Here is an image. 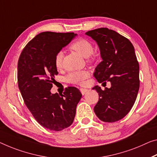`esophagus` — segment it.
Segmentation results:
<instances>
[{"mask_svg":"<svg viewBox=\"0 0 157 157\" xmlns=\"http://www.w3.org/2000/svg\"><path fill=\"white\" fill-rule=\"evenodd\" d=\"M80 90H81V94L82 95H85V94L88 92V89H86V88H81V89H80Z\"/></svg>","mask_w":157,"mask_h":157,"instance_id":"1","label":"esophagus"}]
</instances>
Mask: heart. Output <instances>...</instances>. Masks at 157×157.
Instances as JSON below:
<instances>
[{"mask_svg": "<svg viewBox=\"0 0 157 157\" xmlns=\"http://www.w3.org/2000/svg\"><path fill=\"white\" fill-rule=\"evenodd\" d=\"M71 50L76 51L77 53L81 55L82 57L88 58L93 53V46L88 40L86 39H78L70 45ZM64 54L62 51L57 52L55 57V65L57 69H60L62 67V59ZM90 76V73L88 71H79L70 73L67 76V81L69 83L81 84L83 83L84 80Z\"/></svg>", "mask_w": 157, "mask_h": 157, "instance_id": "obj_1", "label": "heart"}]
</instances>
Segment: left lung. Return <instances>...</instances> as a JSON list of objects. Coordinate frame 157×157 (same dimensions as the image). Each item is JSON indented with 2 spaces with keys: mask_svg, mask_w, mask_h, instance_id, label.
<instances>
[{
  "mask_svg": "<svg viewBox=\"0 0 157 157\" xmlns=\"http://www.w3.org/2000/svg\"><path fill=\"white\" fill-rule=\"evenodd\" d=\"M86 35L97 43L102 58L94 77L100 83H111L104 90L98 86L93 88L100 96L94 112L104 122L117 121L131 109L139 90V64L134 47L128 38L107 28L89 31Z\"/></svg>",
  "mask_w": 157,
  "mask_h": 157,
  "instance_id": "1",
  "label": "left lung"
}]
</instances>
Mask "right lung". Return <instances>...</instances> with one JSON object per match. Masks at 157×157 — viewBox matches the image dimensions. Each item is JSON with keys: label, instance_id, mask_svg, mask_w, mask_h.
I'll return each mask as SVG.
<instances>
[{"label": "right lung", "instance_id": "1", "mask_svg": "<svg viewBox=\"0 0 157 157\" xmlns=\"http://www.w3.org/2000/svg\"><path fill=\"white\" fill-rule=\"evenodd\" d=\"M77 36L74 33L42 32L24 48L17 64L18 86L26 107L45 128L59 131L70 126L82 95L75 87L64 95L51 93L57 75L55 57Z\"/></svg>", "mask_w": 157, "mask_h": 157}]
</instances>
